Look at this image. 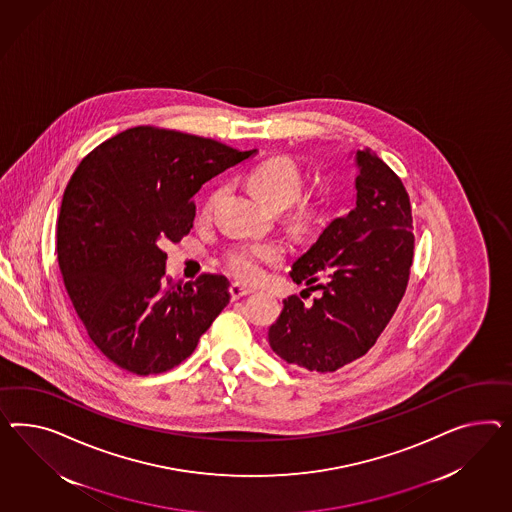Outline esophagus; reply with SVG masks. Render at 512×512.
Segmentation results:
<instances>
[{"instance_id": "esophagus-1", "label": "esophagus", "mask_w": 512, "mask_h": 512, "mask_svg": "<svg viewBox=\"0 0 512 512\" xmlns=\"http://www.w3.org/2000/svg\"><path fill=\"white\" fill-rule=\"evenodd\" d=\"M229 292H231V298L233 300H240L242 296H248V294H251V289L249 287H244L242 283H233L231 287H229Z\"/></svg>"}]
</instances>
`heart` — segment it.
I'll return each instance as SVG.
<instances>
[{"instance_id": "b5f03b06", "label": "heart", "mask_w": 512, "mask_h": 512, "mask_svg": "<svg viewBox=\"0 0 512 512\" xmlns=\"http://www.w3.org/2000/svg\"><path fill=\"white\" fill-rule=\"evenodd\" d=\"M249 184L255 194L264 199L268 205L276 208H285L292 201L298 199L302 192V175L298 167L292 164L289 158L276 156L261 162L259 166L249 171ZM220 195V188H214L207 197L203 212L208 214L216 199ZM315 208L309 203L298 205L292 212V220L298 225H305L313 220ZM285 255V248L277 242H242L229 251V266L236 276L244 279H257L263 276L266 264L279 263Z\"/></svg>"}]
</instances>
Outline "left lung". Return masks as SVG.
Returning <instances> with one entry per match:
<instances>
[{
  "label": "left lung",
  "mask_w": 512,
  "mask_h": 512,
  "mask_svg": "<svg viewBox=\"0 0 512 512\" xmlns=\"http://www.w3.org/2000/svg\"><path fill=\"white\" fill-rule=\"evenodd\" d=\"M356 208L322 231L292 264L291 279L313 304L289 296L268 330L281 360L333 373L376 343L397 311L414 261L410 197L374 152H356Z\"/></svg>",
  "instance_id": "obj_1"
}]
</instances>
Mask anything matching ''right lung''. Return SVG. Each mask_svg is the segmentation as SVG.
<instances>
[{"instance_id":"right-lung-1","label":"right lung","mask_w":512,"mask_h":512,"mask_svg":"<svg viewBox=\"0 0 512 512\" xmlns=\"http://www.w3.org/2000/svg\"><path fill=\"white\" fill-rule=\"evenodd\" d=\"M251 154L134 126L76 167L59 210L57 261L87 335L117 367L139 376L177 367L229 304L225 276L166 279L160 246L190 233L199 188Z\"/></svg>"}]
</instances>
